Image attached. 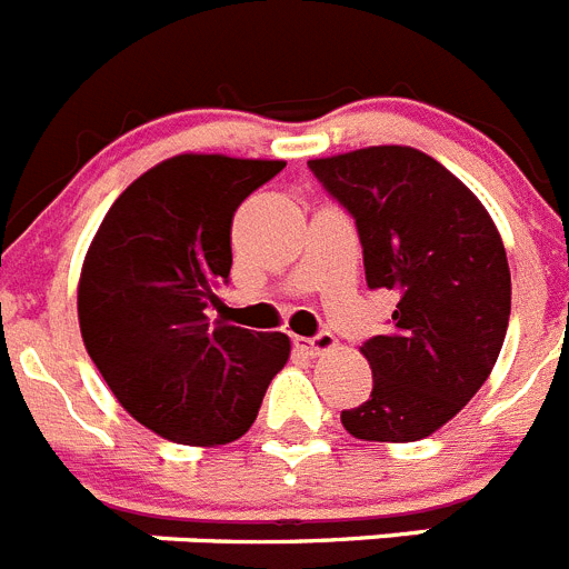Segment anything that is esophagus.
Listing matches in <instances>:
<instances>
[{
  "label": "esophagus",
  "mask_w": 569,
  "mask_h": 569,
  "mask_svg": "<svg viewBox=\"0 0 569 569\" xmlns=\"http://www.w3.org/2000/svg\"><path fill=\"white\" fill-rule=\"evenodd\" d=\"M295 346H298L300 352L318 358V355L335 352V349H338V338L329 332H320L318 338H295Z\"/></svg>",
  "instance_id": "1"
}]
</instances>
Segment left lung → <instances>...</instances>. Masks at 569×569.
<instances>
[{
    "instance_id": "obj_1",
    "label": "left lung",
    "mask_w": 569,
    "mask_h": 569,
    "mask_svg": "<svg viewBox=\"0 0 569 569\" xmlns=\"http://www.w3.org/2000/svg\"><path fill=\"white\" fill-rule=\"evenodd\" d=\"M309 168L358 223L369 289L398 295L389 332L360 346L372 395L340 423L360 441H421L496 367L512 295L501 234L483 202L418 148L369 146Z\"/></svg>"
}]
</instances>
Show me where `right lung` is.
<instances>
[{
  "label": "right lung",
  "instance_id": "add662e5",
  "mask_svg": "<svg viewBox=\"0 0 569 569\" xmlns=\"http://www.w3.org/2000/svg\"><path fill=\"white\" fill-rule=\"evenodd\" d=\"M283 160L177 154L122 191L82 260L79 332L134 421L189 447H220L254 423L286 367L283 332L217 320L231 271V220Z\"/></svg>",
  "mask_w": 569,
  "mask_h": 569
}]
</instances>
